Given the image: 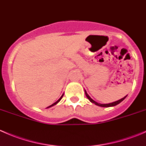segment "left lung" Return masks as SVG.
I'll use <instances>...</instances> for the list:
<instances>
[{
  "label": "left lung",
  "instance_id": "1",
  "mask_svg": "<svg viewBox=\"0 0 146 146\" xmlns=\"http://www.w3.org/2000/svg\"><path fill=\"white\" fill-rule=\"evenodd\" d=\"M85 95H86V97H87V98H88V99L91 102L94 103V104H96V105H98V106H100V107H113V106L117 105V104H119V103H120V102H121L123 101V100L125 99V98H126V97L127 96V95H126V96H125L124 98H122V99L119 100H118V101L114 102H112V103H110V104H99V103L96 102H95V101H94L93 100H92V99H91V98H90V97L89 95H88V94H87V92H85Z\"/></svg>",
  "mask_w": 146,
  "mask_h": 146
}]
</instances>
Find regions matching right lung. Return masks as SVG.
I'll use <instances>...</instances> for the list:
<instances>
[{"label": "right lung", "instance_id": "1", "mask_svg": "<svg viewBox=\"0 0 146 146\" xmlns=\"http://www.w3.org/2000/svg\"><path fill=\"white\" fill-rule=\"evenodd\" d=\"M62 97H63V95H62V96H61V98H59V99H58V100H57L56 102H54V104H51V105L48 106V107H47V108H48V107H52V106H54V105H55V104H57V103H58V102H59L60 100H61V98H62Z\"/></svg>", "mask_w": 146, "mask_h": 146}]
</instances>
